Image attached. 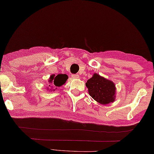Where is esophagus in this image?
Masks as SVG:
<instances>
[{
    "label": "esophagus",
    "instance_id": "34e87169",
    "mask_svg": "<svg viewBox=\"0 0 154 154\" xmlns=\"http://www.w3.org/2000/svg\"><path fill=\"white\" fill-rule=\"evenodd\" d=\"M71 77L73 79H78V78H79V75L78 74H73L71 75Z\"/></svg>",
    "mask_w": 154,
    "mask_h": 154
}]
</instances>
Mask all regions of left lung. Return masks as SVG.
<instances>
[{"instance_id": "obj_1", "label": "left lung", "mask_w": 154, "mask_h": 154, "mask_svg": "<svg viewBox=\"0 0 154 154\" xmlns=\"http://www.w3.org/2000/svg\"><path fill=\"white\" fill-rule=\"evenodd\" d=\"M85 85L91 97L100 104H106L114 100L116 87L111 81L94 73Z\"/></svg>"}]
</instances>
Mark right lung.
I'll return each instance as SVG.
<instances>
[{"mask_svg": "<svg viewBox=\"0 0 154 154\" xmlns=\"http://www.w3.org/2000/svg\"><path fill=\"white\" fill-rule=\"evenodd\" d=\"M68 76L66 74H58L57 75H52L50 76L49 82L51 85H50L49 87L52 85L54 87H60L66 82Z\"/></svg>", "mask_w": 154, "mask_h": 154, "instance_id": "1", "label": "right lung"}]
</instances>
